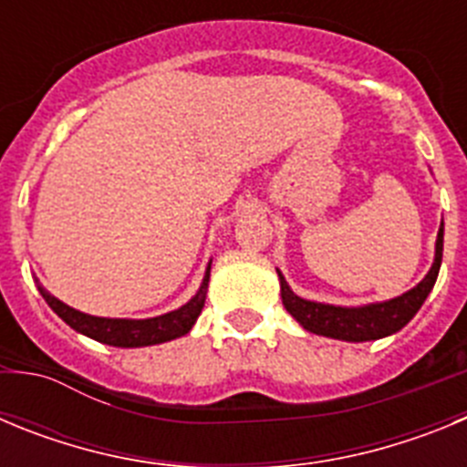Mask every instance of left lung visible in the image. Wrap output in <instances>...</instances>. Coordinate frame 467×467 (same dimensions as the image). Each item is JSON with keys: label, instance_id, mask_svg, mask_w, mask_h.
<instances>
[{"label": "left lung", "instance_id": "obj_1", "mask_svg": "<svg viewBox=\"0 0 467 467\" xmlns=\"http://www.w3.org/2000/svg\"><path fill=\"white\" fill-rule=\"evenodd\" d=\"M442 243H444V224L440 226L435 245V262L428 275L416 285L414 290L404 292L402 296H395L390 301H381V304H369V306L360 308H341L329 306V304H316V301H306L296 296L290 290V285L285 283L280 275V296H283L285 308L292 313L296 323L304 329L313 334H323V337H332V339L344 341H374L395 334L410 323L416 316L426 296L431 295L432 285H435L437 274H440V264H442Z\"/></svg>", "mask_w": 467, "mask_h": 467}]
</instances>
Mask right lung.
<instances>
[{
	"mask_svg": "<svg viewBox=\"0 0 467 467\" xmlns=\"http://www.w3.org/2000/svg\"><path fill=\"white\" fill-rule=\"evenodd\" d=\"M208 278L210 269L205 271V280L201 285V290L196 292L189 304H184L177 311L166 313V316L150 317V320H117V317H95L86 316L81 311H74L67 304L57 301L48 292L41 290V296L47 299L48 306L63 317L65 323L77 332L86 334L90 339L100 341V344L109 346H121V348H138V346H151V344H163V341L177 339L192 329L196 323V317L201 316V308L205 304V290H208Z\"/></svg>",
	"mask_w": 467,
	"mask_h": 467,
	"instance_id": "1",
	"label": "right lung"
}]
</instances>
